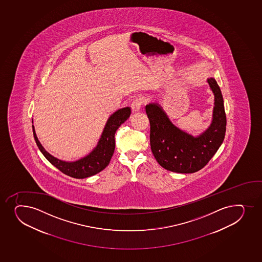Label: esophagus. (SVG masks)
<instances>
[{
	"label": "esophagus",
	"mask_w": 262,
	"mask_h": 262,
	"mask_svg": "<svg viewBox=\"0 0 262 262\" xmlns=\"http://www.w3.org/2000/svg\"><path fill=\"white\" fill-rule=\"evenodd\" d=\"M144 100L142 97H138V98H136L134 100H133V103H132V111H133V113H137V112H139L140 110L141 105L143 104Z\"/></svg>",
	"instance_id": "esophagus-1"
}]
</instances>
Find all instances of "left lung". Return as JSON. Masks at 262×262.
<instances>
[{"mask_svg":"<svg viewBox=\"0 0 262 262\" xmlns=\"http://www.w3.org/2000/svg\"><path fill=\"white\" fill-rule=\"evenodd\" d=\"M208 82L214 94L213 121L205 133L197 138L174 126L159 104L150 103L145 106L150 125L152 153L167 170L177 173L198 171L223 144L227 125L223 94L215 79L210 78Z\"/></svg>","mask_w":262,"mask_h":262,"instance_id":"8db88e82","label":"left lung"}]
</instances>
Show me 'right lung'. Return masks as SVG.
<instances>
[{
    "mask_svg": "<svg viewBox=\"0 0 262 262\" xmlns=\"http://www.w3.org/2000/svg\"><path fill=\"white\" fill-rule=\"evenodd\" d=\"M129 115V107H124L112 114L107 120L101 138L99 139L97 146L88 155L73 162L59 160L46 151L37 138L33 125L34 140L44 157L62 173L69 176L71 178L78 179L89 178L103 170L110 163L111 158L113 157L115 149L116 132L118 127L124 123V121H126Z\"/></svg>",
    "mask_w": 262,
    "mask_h": 262,
    "instance_id": "add662e5",
    "label": "right lung"
}]
</instances>
